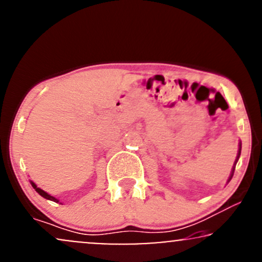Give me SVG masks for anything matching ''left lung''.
I'll return each mask as SVG.
<instances>
[{"instance_id":"left-lung-1","label":"left lung","mask_w":262,"mask_h":262,"mask_svg":"<svg viewBox=\"0 0 262 262\" xmlns=\"http://www.w3.org/2000/svg\"><path fill=\"white\" fill-rule=\"evenodd\" d=\"M241 152H242V142H239V149H238V155H236V158H235V162H234V165H233V168H232V173H230V177H229V179H228V183L230 181V179H232V177H233V174H234V169H235V165H236V162H238V159H239V157H241Z\"/></svg>"}]
</instances>
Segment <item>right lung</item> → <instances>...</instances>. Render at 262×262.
<instances>
[{"mask_svg": "<svg viewBox=\"0 0 262 262\" xmlns=\"http://www.w3.org/2000/svg\"><path fill=\"white\" fill-rule=\"evenodd\" d=\"M30 184H32V186L34 187V190H35V191L38 192L40 196H42V198H44V199H46V200H50V201H54V202H60L56 198H54V196L49 195V193L46 192V191H44V190L40 189V187L36 186V184H35V183H33L32 180H30Z\"/></svg>", "mask_w": 262, "mask_h": 262, "instance_id": "add662e5", "label": "right lung"}]
</instances>
